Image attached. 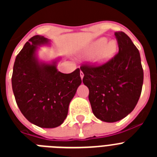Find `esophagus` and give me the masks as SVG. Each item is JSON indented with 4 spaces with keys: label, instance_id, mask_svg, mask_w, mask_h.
<instances>
[{
    "label": "esophagus",
    "instance_id": "1",
    "mask_svg": "<svg viewBox=\"0 0 157 157\" xmlns=\"http://www.w3.org/2000/svg\"><path fill=\"white\" fill-rule=\"evenodd\" d=\"M80 77H81V78H82L83 77H84V74H83V72L82 71H80Z\"/></svg>",
    "mask_w": 157,
    "mask_h": 157
}]
</instances>
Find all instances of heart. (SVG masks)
<instances>
[{"label":"heart","instance_id":"1","mask_svg":"<svg viewBox=\"0 0 157 157\" xmlns=\"http://www.w3.org/2000/svg\"><path fill=\"white\" fill-rule=\"evenodd\" d=\"M117 51V43L114 40L108 41L107 37H101L92 43L90 48V53H98L97 60L105 62L110 59Z\"/></svg>","mask_w":157,"mask_h":157}]
</instances>
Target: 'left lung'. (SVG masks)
Returning <instances> with one entry per match:
<instances>
[{
    "instance_id": "left-lung-1",
    "label": "left lung",
    "mask_w": 157,
    "mask_h": 157,
    "mask_svg": "<svg viewBox=\"0 0 157 157\" xmlns=\"http://www.w3.org/2000/svg\"><path fill=\"white\" fill-rule=\"evenodd\" d=\"M119 52L102 64H82V82L89 89L93 113L101 121H119L134 110L139 100L144 73L140 53L130 37L115 32Z\"/></svg>"
}]
</instances>
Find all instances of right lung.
<instances>
[{
	"label": "right lung",
	"mask_w": 157,
	"mask_h": 157,
	"mask_svg": "<svg viewBox=\"0 0 157 157\" xmlns=\"http://www.w3.org/2000/svg\"><path fill=\"white\" fill-rule=\"evenodd\" d=\"M48 39L35 35L29 39L14 63L12 90L16 104L28 121L43 128L61 125L68 106L82 83L80 69L63 74L52 64L41 63L35 56L37 45Z\"/></svg>",
	"instance_id": "1"
}]
</instances>
